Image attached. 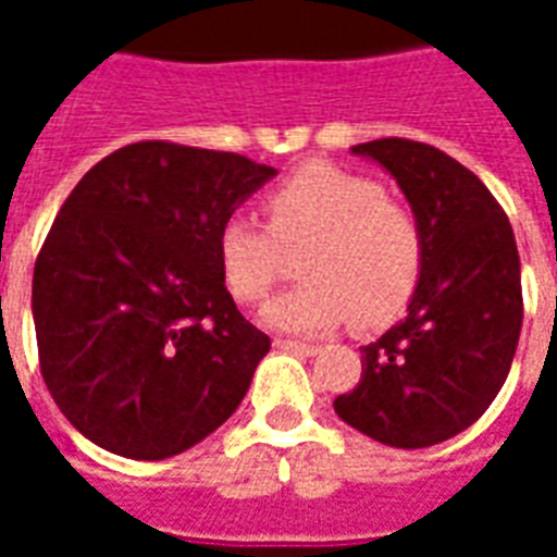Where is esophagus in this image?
<instances>
[{"label": "esophagus", "instance_id": "1", "mask_svg": "<svg viewBox=\"0 0 557 557\" xmlns=\"http://www.w3.org/2000/svg\"><path fill=\"white\" fill-rule=\"evenodd\" d=\"M274 346L280 351H292V355H315L319 351V346H313V343H298V339H274Z\"/></svg>", "mask_w": 557, "mask_h": 557}]
</instances>
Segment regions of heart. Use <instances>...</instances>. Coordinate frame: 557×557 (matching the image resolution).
Instances as JSON below:
<instances>
[{
    "instance_id": "heart-1",
    "label": "heart",
    "mask_w": 557,
    "mask_h": 557,
    "mask_svg": "<svg viewBox=\"0 0 557 557\" xmlns=\"http://www.w3.org/2000/svg\"><path fill=\"white\" fill-rule=\"evenodd\" d=\"M268 230L247 218L220 223V277L238 304H262L286 259L301 250L307 283L265 310V322L289 334H322L355 315L361 327L394 322L418 292L426 268V230L409 202L385 184L331 163H307L262 199Z\"/></svg>"
}]
</instances>
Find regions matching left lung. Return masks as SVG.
Here are the masks:
<instances>
[{"label": "left lung", "mask_w": 557, "mask_h": 557, "mask_svg": "<svg viewBox=\"0 0 557 557\" xmlns=\"http://www.w3.org/2000/svg\"><path fill=\"white\" fill-rule=\"evenodd\" d=\"M379 160L426 230V268L409 315L361 349V382L334 399L349 426L391 447H432L490 409L522 331L510 220L478 175L414 139L351 148Z\"/></svg>", "instance_id": "obj_1"}]
</instances>
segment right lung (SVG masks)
Wrapping results in <instances>:
<instances>
[{"label": "right lung", "instance_id": "obj_1", "mask_svg": "<svg viewBox=\"0 0 557 557\" xmlns=\"http://www.w3.org/2000/svg\"><path fill=\"white\" fill-rule=\"evenodd\" d=\"M277 170L146 139L95 163L32 277L44 385L89 442L166 459L232 418L271 339L220 277L214 238Z\"/></svg>", "mask_w": 557, "mask_h": 557}]
</instances>
